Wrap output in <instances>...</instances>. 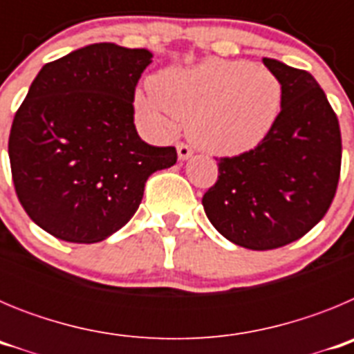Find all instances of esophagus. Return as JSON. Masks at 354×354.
<instances>
[{
    "label": "esophagus",
    "instance_id": "esophagus-1",
    "mask_svg": "<svg viewBox=\"0 0 354 354\" xmlns=\"http://www.w3.org/2000/svg\"><path fill=\"white\" fill-rule=\"evenodd\" d=\"M192 154H193V150H192V147L187 145V143H177V156H179V159H187V158H192Z\"/></svg>",
    "mask_w": 354,
    "mask_h": 354
}]
</instances>
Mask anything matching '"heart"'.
Instances as JSON below:
<instances>
[{
    "instance_id": "1",
    "label": "heart",
    "mask_w": 354,
    "mask_h": 354,
    "mask_svg": "<svg viewBox=\"0 0 354 354\" xmlns=\"http://www.w3.org/2000/svg\"><path fill=\"white\" fill-rule=\"evenodd\" d=\"M134 106L152 129L168 133L174 117L183 118L196 145L236 156L271 133L282 113L283 84L270 68L212 58L154 76L150 92H140Z\"/></svg>"
}]
</instances>
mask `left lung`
Listing matches in <instances>:
<instances>
[{"label":"left lung","mask_w":354,"mask_h":354,"mask_svg":"<svg viewBox=\"0 0 354 354\" xmlns=\"http://www.w3.org/2000/svg\"><path fill=\"white\" fill-rule=\"evenodd\" d=\"M262 62L283 84L282 113L255 149L218 159V180L202 198L221 236L259 252L289 245L323 220L342 161L339 118L314 76Z\"/></svg>","instance_id":"8db88e82"}]
</instances>
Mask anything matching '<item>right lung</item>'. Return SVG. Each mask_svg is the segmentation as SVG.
<instances>
[{
	"mask_svg": "<svg viewBox=\"0 0 354 354\" xmlns=\"http://www.w3.org/2000/svg\"><path fill=\"white\" fill-rule=\"evenodd\" d=\"M147 49L90 44L44 65L8 138L12 179L26 214L68 243H99L133 218L150 175L174 167L175 147L134 127V90Z\"/></svg>",
	"mask_w": 354,
	"mask_h": 354,
	"instance_id": "add662e5",
	"label": "right lung"
}]
</instances>
